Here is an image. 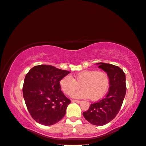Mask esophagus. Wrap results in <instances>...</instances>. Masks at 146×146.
Instances as JSON below:
<instances>
[{
	"label": "esophagus",
	"instance_id": "34e87169",
	"mask_svg": "<svg viewBox=\"0 0 146 146\" xmlns=\"http://www.w3.org/2000/svg\"><path fill=\"white\" fill-rule=\"evenodd\" d=\"M71 102H76V103H78V104H80V102H81V101H80V100H71Z\"/></svg>",
	"mask_w": 146,
	"mask_h": 146
}]
</instances>
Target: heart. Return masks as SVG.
I'll use <instances>...</instances> for the list:
<instances>
[{
	"mask_svg": "<svg viewBox=\"0 0 146 146\" xmlns=\"http://www.w3.org/2000/svg\"><path fill=\"white\" fill-rule=\"evenodd\" d=\"M110 80L105 71L86 70L76 74L73 77L67 75L60 81L61 90L65 94L72 96L80 88L82 90L74 95L77 98H88L92 101L101 99L108 92Z\"/></svg>",
	"mask_w": 146,
	"mask_h": 146,
	"instance_id": "heart-1",
	"label": "heart"
}]
</instances>
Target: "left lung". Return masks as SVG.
<instances>
[{
  "mask_svg": "<svg viewBox=\"0 0 146 146\" xmlns=\"http://www.w3.org/2000/svg\"><path fill=\"white\" fill-rule=\"evenodd\" d=\"M110 77L108 92L98 102L92 104L89 109L82 113L86 121L94 125L102 126L112 121L120 110L127 90L125 73L118 66L106 63H98Z\"/></svg>",
  "mask_w": 146,
  "mask_h": 146,
  "instance_id": "1",
  "label": "left lung"
}]
</instances>
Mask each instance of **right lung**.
Wrapping results in <instances>:
<instances>
[{
	"label": "right lung",
	"instance_id": "add662e5",
	"mask_svg": "<svg viewBox=\"0 0 146 146\" xmlns=\"http://www.w3.org/2000/svg\"><path fill=\"white\" fill-rule=\"evenodd\" d=\"M69 73L52 66L40 65L26 74L23 98L32 118L39 124L52 125L64 117L71 101L61 90L60 81Z\"/></svg>",
	"mask_w": 146,
	"mask_h": 146
}]
</instances>
